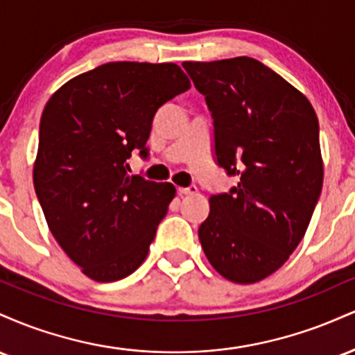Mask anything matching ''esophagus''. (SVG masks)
<instances>
[{"mask_svg": "<svg viewBox=\"0 0 355 355\" xmlns=\"http://www.w3.org/2000/svg\"><path fill=\"white\" fill-rule=\"evenodd\" d=\"M198 191V189L195 185H190V187H178V193L182 195H195Z\"/></svg>", "mask_w": 355, "mask_h": 355, "instance_id": "34e87169", "label": "esophagus"}]
</instances>
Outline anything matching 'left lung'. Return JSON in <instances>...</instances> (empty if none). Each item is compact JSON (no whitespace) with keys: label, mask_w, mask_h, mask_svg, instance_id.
Segmentation results:
<instances>
[{"label":"left lung","mask_w":355,"mask_h":355,"mask_svg":"<svg viewBox=\"0 0 355 355\" xmlns=\"http://www.w3.org/2000/svg\"><path fill=\"white\" fill-rule=\"evenodd\" d=\"M183 68L214 118L217 165L239 180L211 195L198 239L220 275L259 282L295 250L320 197L319 120L299 89L254 58Z\"/></svg>","instance_id":"obj_1"}]
</instances>
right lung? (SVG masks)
I'll list each match as a JSON object with an SVG mask.
<instances>
[{"instance_id": "right-lung-1", "label": "right lung", "mask_w": 355, "mask_h": 355, "mask_svg": "<svg viewBox=\"0 0 355 355\" xmlns=\"http://www.w3.org/2000/svg\"><path fill=\"white\" fill-rule=\"evenodd\" d=\"M190 88L175 63L115 61L48 100L33 183L53 237L85 275L115 282L144 263L175 197L172 183L128 175L162 105Z\"/></svg>"}]
</instances>
